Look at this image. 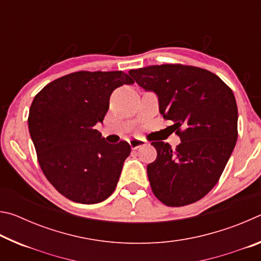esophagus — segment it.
Masks as SVG:
<instances>
[{"label":"esophagus","mask_w":261,"mask_h":261,"mask_svg":"<svg viewBox=\"0 0 261 261\" xmlns=\"http://www.w3.org/2000/svg\"><path fill=\"white\" fill-rule=\"evenodd\" d=\"M129 144L132 149H137L141 146H145V145H146V141L140 138H132L129 140Z\"/></svg>","instance_id":"obj_1"}]
</instances>
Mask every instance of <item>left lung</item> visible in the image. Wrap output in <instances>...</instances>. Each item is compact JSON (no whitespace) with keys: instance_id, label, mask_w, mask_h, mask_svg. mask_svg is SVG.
<instances>
[{"instance_id":"1","label":"left lung","mask_w":261,"mask_h":261,"mask_svg":"<svg viewBox=\"0 0 261 261\" xmlns=\"http://www.w3.org/2000/svg\"><path fill=\"white\" fill-rule=\"evenodd\" d=\"M136 83L159 96L180 144L153 141L158 156L147 166L152 191L167 206L193 204L219 182L236 145L237 105L231 88L215 73L187 64L130 70Z\"/></svg>"}]
</instances>
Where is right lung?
<instances>
[{"label":"right lung","instance_id":"1","mask_svg":"<svg viewBox=\"0 0 261 261\" xmlns=\"http://www.w3.org/2000/svg\"><path fill=\"white\" fill-rule=\"evenodd\" d=\"M134 83L123 71H77L34 96L28 122L38 162L68 199L96 204L114 192L131 147L124 140L107 143L94 126L107 114L113 91Z\"/></svg>","mask_w":261,"mask_h":261}]
</instances>
